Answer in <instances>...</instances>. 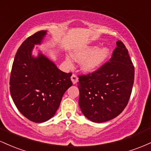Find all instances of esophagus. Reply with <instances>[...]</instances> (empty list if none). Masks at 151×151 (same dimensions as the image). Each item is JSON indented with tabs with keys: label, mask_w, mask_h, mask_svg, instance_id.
<instances>
[{
	"label": "esophagus",
	"mask_w": 151,
	"mask_h": 151,
	"mask_svg": "<svg viewBox=\"0 0 151 151\" xmlns=\"http://www.w3.org/2000/svg\"><path fill=\"white\" fill-rule=\"evenodd\" d=\"M71 80H72V83H73V84H77V81H78V77L75 75V74H73L72 75V77H71Z\"/></svg>",
	"instance_id": "34e87169"
}]
</instances>
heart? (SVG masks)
<instances>
[{
    "label": "heart",
    "mask_w": 151,
    "mask_h": 151,
    "mask_svg": "<svg viewBox=\"0 0 151 151\" xmlns=\"http://www.w3.org/2000/svg\"><path fill=\"white\" fill-rule=\"evenodd\" d=\"M109 50L106 47L96 49V46H84L75 49L72 56L77 60H81V67L85 72H92L98 70L106 60Z\"/></svg>",
    "instance_id": "1"
}]
</instances>
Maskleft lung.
<instances>
[{
    "label": "left lung",
    "instance_id": "obj_1",
    "mask_svg": "<svg viewBox=\"0 0 151 151\" xmlns=\"http://www.w3.org/2000/svg\"><path fill=\"white\" fill-rule=\"evenodd\" d=\"M109 60L95 72L78 76L79 107L93 122H105L119 116L132 91L134 67L121 40Z\"/></svg>",
    "mask_w": 151,
    "mask_h": 151
}]
</instances>
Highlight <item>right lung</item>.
Instances as JSON below:
<instances>
[{
	"label": "right lung",
	"instance_id": "obj_1",
	"mask_svg": "<svg viewBox=\"0 0 151 151\" xmlns=\"http://www.w3.org/2000/svg\"><path fill=\"white\" fill-rule=\"evenodd\" d=\"M47 33L38 31L22 43L17 51L10 78V91L17 109L25 118L42 123L55 115L63 94L72 85V73L60 70L40 52L32 56L35 45Z\"/></svg>",
	"mask_w": 151,
	"mask_h": 151
}]
</instances>
